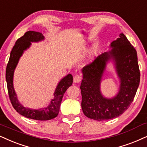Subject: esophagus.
<instances>
[{"label": "esophagus", "mask_w": 147, "mask_h": 147, "mask_svg": "<svg viewBox=\"0 0 147 147\" xmlns=\"http://www.w3.org/2000/svg\"><path fill=\"white\" fill-rule=\"evenodd\" d=\"M82 80V77L80 75H79V74H76V75H74V82L75 83H79Z\"/></svg>", "instance_id": "obj_1"}]
</instances>
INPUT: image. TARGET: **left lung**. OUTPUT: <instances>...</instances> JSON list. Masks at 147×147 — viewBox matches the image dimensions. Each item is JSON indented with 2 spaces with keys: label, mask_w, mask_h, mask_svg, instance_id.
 Masks as SVG:
<instances>
[{
  "label": "left lung",
  "mask_w": 147,
  "mask_h": 147,
  "mask_svg": "<svg viewBox=\"0 0 147 147\" xmlns=\"http://www.w3.org/2000/svg\"><path fill=\"white\" fill-rule=\"evenodd\" d=\"M111 47L109 52L98 55L82 69V108L86 117L97 121L113 119L124 113L134 100L140 83L136 51L124 34H120ZM110 57L116 61L121 85L117 96L107 99L101 95L100 83L106 61Z\"/></svg>",
  "instance_id": "obj_1"
}]
</instances>
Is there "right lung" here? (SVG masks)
<instances>
[{
	"instance_id": "right-lung-1",
	"label": "right lung",
	"mask_w": 147,
	"mask_h": 147,
	"mask_svg": "<svg viewBox=\"0 0 147 147\" xmlns=\"http://www.w3.org/2000/svg\"><path fill=\"white\" fill-rule=\"evenodd\" d=\"M42 34L38 32L28 31L24 35L20 38L15 42V45L11 51L10 57L6 69V80L9 99L13 108L17 112L24 117L29 119L46 121L56 117L59 112L61 102L63 96L67 89L71 86L73 83V76L69 74L62 79L57 86L55 92V98L52 100L51 104L47 108L34 110L23 107L19 102L17 98L13 86V72L16 67L20 57L24 50L28 48L31 45V42H38L44 39Z\"/></svg>"
}]
</instances>
